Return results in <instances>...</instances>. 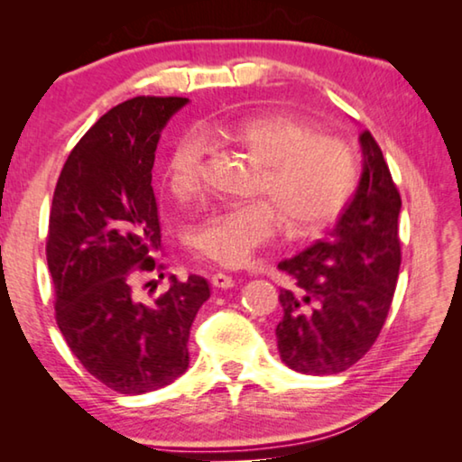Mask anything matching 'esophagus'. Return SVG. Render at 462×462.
I'll list each match as a JSON object with an SVG mask.
<instances>
[{"mask_svg": "<svg viewBox=\"0 0 462 462\" xmlns=\"http://www.w3.org/2000/svg\"><path fill=\"white\" fill-rule=\"evenodd\" d=\"M212 285L222 287V289H230V287H234V279L230 275H226V273H216V275H212Z\"/></svg>", "mask_w": 462, "mask_h": 462, "instance_id": "obj_1", "label": "esophagus"}]
</instances>
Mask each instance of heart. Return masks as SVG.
<instances>
[{
  "mask_svg": "<svg viewBox=\"0 0 462 462\" xmlns=\"http://www.w3.org/2000/svg\"><path fill=\"white\" fill-rule=\"evenodd\" d=\"M245 152L259 167L254 191L270 199L214 208L195 224L189 246L195 256L238 267L256 248L275 238L279 220L291 238L324 230L353 195L356 154L346 140L316 134L310 124L281 112H259L187 132L169 156L167 187L185 201L198 191L208 143Z\"/></svg>",
  "mask_w": 462,
  "mask_h": 462,
  "instance_id": "1",
  "label": "heart"
}]
</instances>
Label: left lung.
<instances>
[{"label":"left lung","mask_w":462,"mask_h":462,"mask_svg":"<svg viewBox=\"0 0 462 462\" xmlns=\"http://www.w3.org/2000/svg\"><path fill=\"white\" fill-rule=\"evenodd\" d=\"M363 175L326 240L279 263L293 281L281 289L277 348L303 374L346 371L369 353L385 324L402 264V198L369 130L361 134Z\"/></svg>","instance_id":"left-lung-1"}]
</instances>
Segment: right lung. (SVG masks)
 <instances>
[{"label":"right lung","instance_id":"add662e5","mask_svg":"<svg viewBox=\"0 0 462 462\" xmlns=\"http://www.w3.org/2000/svg\"><path fill=\"white\" fill-rule=\"evenodd\" d=\"M187 101L140 96L112 107L77 143L54 187L46 236L54 318L85 369L126 395L181 377L191 324L209 297L199 275L173 277L152 301L134 289L140 273L165 269L152 259L161 248L152 165L161 130Z\"/></svg>","mask_w":462,"mask_h":462}]
</instances>
